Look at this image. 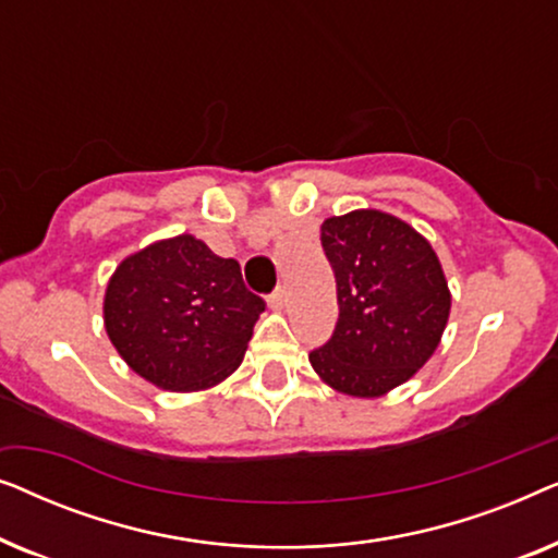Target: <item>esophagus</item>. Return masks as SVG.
<instances>
[{
    "instance_id": "34e87169",
    "label": "esophagus",
    "mask_w": 558,
    "mask_h": 558,
    "mask_svg": "<svg viewBox=\"0 0 558 558\" xmlns=\"http://www.w3.org/2000/svg\"><path fill=\"white\" fill-rule=\"evenodd\" d=\"M269 304H271V307H277V310H281V307H284V304H287V292H284V289H277V292H274L271 296H269Z\"/></svg>"
}]
</instances>
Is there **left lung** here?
<instances>
[{
	"label": "left lung",
	"mask_w": 558,
	"mask_h": 558,
	"mask_svg": "<svg viewBox=\"0 0 558 558\" xmlns=\"http://www.w3.org/2000/svg\"><path fill=\"white\" fill-rule=\"evenodd\" d=\"M338 284V325L310 363L335 391L378 399L434 355L452 294L432 243L384 210H350L319 226Z\"/></svg>",
	"instance_id": "8db88e82"
}]
</instances>
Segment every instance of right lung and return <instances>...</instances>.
<instances>
[{
    "instance_id": "obj_1",
    "label": "right lung",
    "mask_w": 558,
    "mask_h": 558,
    "mask_svg": "<svg viewBox=\"0 0 558 558\" xmlns=\"http://www.w3.org/2000/svg\"><path fill=\"white\" fill-rule=\"evenodd\" d=\"M262 296L241 266L195 235L155 241L126 256L104 294V327L136 376L165 391H205L239 368Z\"/></svg>"
}]
</instances>
